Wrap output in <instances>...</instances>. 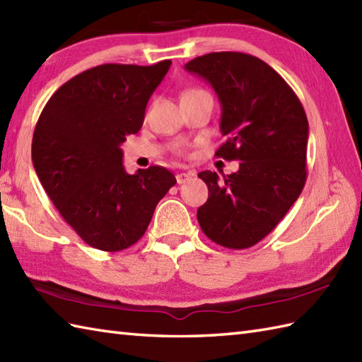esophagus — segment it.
<instances>
[{"label": "esophagus", "instance_id": "34e87169", "mask_svg": "<svg viewBox=\"0 0 362 362\" xmlns=\"http://www.w3.org/2000/svg\"><path fill=\"white\" fill-rule=\"evenodd\" d=\"M193 175H194V173H179V174L175 175V179H177V183H179V185H182V183L188 182Z\"/></svg>", "mask_w": 362, "mask_h": 362}]
</instances>
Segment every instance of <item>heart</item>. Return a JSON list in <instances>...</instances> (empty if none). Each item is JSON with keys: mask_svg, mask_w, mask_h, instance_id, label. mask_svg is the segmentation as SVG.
I'll return each mask as SVG.
<instances>
[{"mask_svg": "<svg viewBox=\"0 0 362 362\" xmlns=\"http://www.w3.org/2000/svg\"><path fill=\"white\" fill-rule=\"evenodd\" d=\"M197 93H206V91L202 90V88H199V87H191V88H187L185 91H183L182 98H188V96H193V95H197ZM175 151L179 153H185L187 148H185V146H177Z\"/></svg>", "mask_w": 362, "mask_h": 362, "instance_id": "obj_1", "label": "heart"}]
</instances>
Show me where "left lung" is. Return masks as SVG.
<instances>
[{"instance_id":"obj_1","label":"left lung","mask_w":362,"mask_h":362,"mask_svg":"<svg viewBox=\"0 0 362 362\" xmlns=\"http://www.w3.org/2000/svg\"><path fill=\"white\" fill-rule=\"evenodd\" d=\"M211 83L222 105L226 141L216 157L240 160L238 173H199L209 199L197 221L211 241L227 249L259 243L294 204L306 182L308 119L281 76L244 52H210L185 65Z\"/></svg>"}]
</instances>
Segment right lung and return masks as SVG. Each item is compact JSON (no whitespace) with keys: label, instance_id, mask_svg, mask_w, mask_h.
Listing matches in <instances>:
<instances>
[{"label":"right lung","instance_id":"1","mask_svg":"<svg viewBox=\"0 0 362 362\" xmlns=\"http://www.w3.org/2000/svg\"><path fill=\"white\" fill-rule=\"evenodd\" d=\"M171 60L104 64L65 82L46 103L33 136V163L66 224L88 245L118 252L144 235L175 177L163 166L127 174L121 143L136 134Z\"/></svg>","mask_w":362,"mask_h":362}]
</instances>
